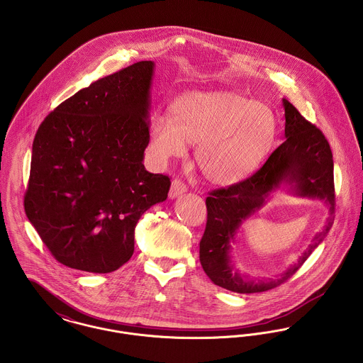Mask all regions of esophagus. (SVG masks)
<instances>
[{"label": "esophagus", "instance_id": "1", "mask_svg": "<svg viewBox=\"0 0 363 363\" xmlns=\"http://www.w3.org/2000/svg\"><path fill=\"white\" fill-rule=\"evenodd\" d=\"M185 192H186V185H185L182 181L174 179V181L171 182L170 192H169V197H170V199H175V197H178L179 194H182V193Z\"/></svg>", "mask_w": 363, "mask_h": 363}]
</instances>
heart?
<instances>
[{
	"instance_id": "1",
	"label": "heart",
	"mask_w": 363,
	"mask_h": 363,
	"mask_svg": "<svg viewBox=\"0 0 363 363\" xmlns=\"http://www.w3.org/2000/svg\"><path fill=\"white\" fill-rule=\"evenodd\" d=\"M172 118L155 115L150 148L159 163L184 156L196 144V164L213 185L232 186L250 178L274 145L272 109L230 90L192 91L178 97Z\"/></svg>"
}]
</instances>
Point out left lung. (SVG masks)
<instances>
[{
  "label": "left lung",
  "mask_w": 363,
  "mask_h": 363,
  "mask_svg": "<svg viewBox=\"0 0 363 363\" xmlns=\"http://www.w3.org/2000/svg\"><path fill=\"white\" fill-rule=\"evenodd\" d=\"M286 140L266 163L245 181L216 189L206 199L207 225L200 241V263L215 285L237 294H257L273 289L292 277L313 254L332 228L335 213L333 156L320 128L306 121L296 108L282 99ZM282 183L299 196L322 199L330 210L324 230L315 236L298 260L277 279H251L240 274L230 252L235 233L269 193Z\"/></svg>",
  "instance_id": "obj_1"
}]
</instances>
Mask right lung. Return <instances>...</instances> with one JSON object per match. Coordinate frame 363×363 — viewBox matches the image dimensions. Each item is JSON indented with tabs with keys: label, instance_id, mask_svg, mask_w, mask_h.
Segmentation results:
<instances>
[{
	"label": "right lung",
	"instance_id": "add662e5",
	"mask_svg": "<svg viewBox=\"0 0 363 363\" xmlns=\"http://www.w3.org/2000/svg\"><path fill=\"white\" fill-rule=\"evenodd\" d=\"M153 62L104 77L50 112L33 143L24 210L57 262L111 273L134 252V229L167 199L145 170Z\"/></svg>",
	"mask_w": 363,
	"mask_h": 363
}]
</instances>
